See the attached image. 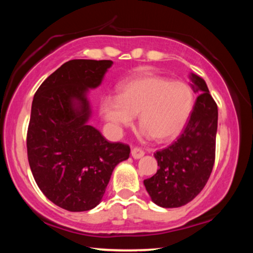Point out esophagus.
I'll use <instances>...</instances> for the list:
<instances>
[{"label":"esophagus","instance_id":"1","mask_svg":"<svg viewBox=\"0 0 253 253\" xmlns=\"http://www.w3.org/2000/svg\"><path fill=\"white\" fill-rule=\"evenodd\" d=\"M144 154L145 153H144L143 149H140L138 147H135V148L131 149V156H132V158H135V160H138V158L143 157Z\"/></svg>","mask_w":253,"mask_h":253}]
</instances>
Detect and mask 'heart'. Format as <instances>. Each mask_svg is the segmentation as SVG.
I'll use <instances>...</instances> for the list:
<instances>
[{
    "label": "heart",
    "mask_w": 253,
    "mask_h": 253,
    "mask_svg": "<svg viewBox=\"0 0 253 253\" xmlns=\"http://www.w3.org/2000/svg\"><path fill=\"white\" fill-rule=\"evenodd\" d=\"M194 102L193 90L186 83L143 72L124 81L117 98H106L102 113L117 128L129 126L132 116L138 115L145 137L169 140L186 125Z\"/></svg>",
    "instance_id": "1"
}]
</instances>
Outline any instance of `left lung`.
Listing matches in <instances>:
<instances>
[{"instance_id": "8db88e82", "label": "left lung", "mask_w": 253, "mask_h": 253, "mask_svg": "<svg viewBox=\"0 0 253 253\" xmlns=\"http://www.w3.org/2000/svg\"><path fill=\"white\" fill-rule=\"evenodd\" d=\"M192 89L200 92L183 132L155 156L158 168L144 185L162 208H179L200 194L215 161L217 106L201 77L191 74Z\"/></svg>"}]
</instances>
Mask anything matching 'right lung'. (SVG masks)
Instances as JSON below:
<instances>
[{
  "mask_svg": "<svg viewBox=\"0 0 253 253\" xmlns=\"http://www.w3.org/2000/svg\"><path fill=\"white\" fill-rule=\"evenodd\" d=\"M111 60H70L51 74L32 101L27 132L30 169L46 198L70 212L99 204L114 169L130 147L88 125L85 92L99 85Z\"/></svg>",
  "mask_w": 253,
  "mask_h": 253,
  "instance_id": "right-lung-1",
  "label": "right lung"
}]
</instances>
